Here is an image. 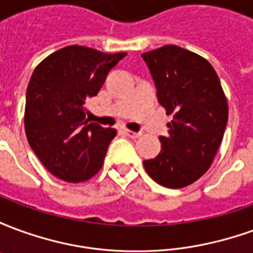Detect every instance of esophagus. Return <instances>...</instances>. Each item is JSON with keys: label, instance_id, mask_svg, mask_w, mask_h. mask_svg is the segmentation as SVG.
<instances>
[{"label": "esophagus", "instance_id": "1", "mask_svg": "<svg viewBox=\"0 0 253 253\" xmlns=\"http://www.w3.org/2000/svg\"><path fill=\"white\" fill-rule=\"evenodd\" d=\"M125 132H126L127 135H128L130 138H139V137H141V134H139V132H134V131H131V130H125Z\"/></svg>", "mask_w": 253, "mask_h": 253}]
</instances>
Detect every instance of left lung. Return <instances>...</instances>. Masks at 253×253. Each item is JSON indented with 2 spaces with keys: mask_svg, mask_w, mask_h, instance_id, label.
Instances as JSON below:
<instances>
[{
  "mask_svg": "<svg viewBox=\"0 0 253 253\" xmlns=\"http://www.w3.org/2000/svg\"><path fill=\"white\" fill-rule=\"evenodd\" d=\"M167 115L168 137H160L161 152L145 160L148 175L160 186L183 188L211 167L222 142L229 105L217 73L195 52L168 44L143 52Z\"/></svg>",
  "mask_w": 253,
  "mask_h": 253,
  "instance_id": "8db88e82",
  "label": "left lung"
}]
</instances>
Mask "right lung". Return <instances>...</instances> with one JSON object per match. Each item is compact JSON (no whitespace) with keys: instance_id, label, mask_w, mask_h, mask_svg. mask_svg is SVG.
Masks as SVG:
<instances>
[{"instance_id":"1","label":"right lung","mask_w":253,"mask_h":253,"mask_svg":"<svg viewBox=\"0 0 253 253\" xmlns=\"http://www.w3.org/2000/svg\"><path fill=\"white\" fill-rule=\"evenodd\" d=\"M126 52L67 46L44 58L27 89L24 127L42 164L67 183L92 179L103 167L115 128L89 123L85 101L97 94Z\"/></svg>"}]
</instances>
